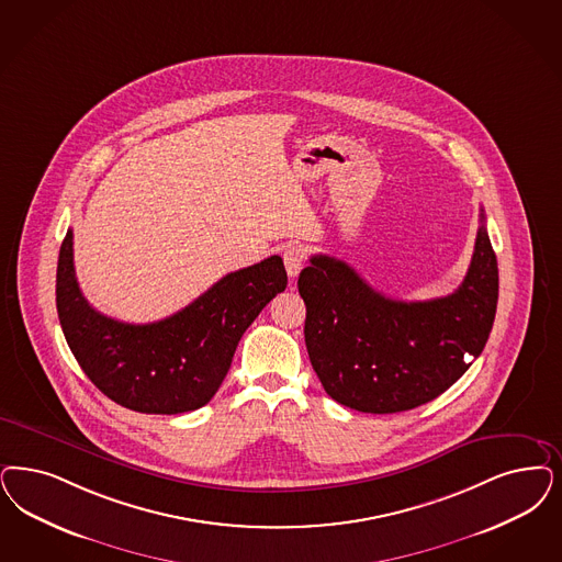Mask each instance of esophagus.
I'll list each match as a JSON object with an SVG mask.
<instances>
[{"instance_id": "esophagus-1", "label": "esophagus", "mask_w": 562, "mask_h": 562, "mask_svg": "<svg viewBox=\"0 0 562 562\" xmlns=\"http://www.w3.org/2000/svg\"><path fill=\"white\" fill-rule=\"evenodd\" d=\"M282 259H284V266H286L289 276L296 278L299 271L303 270V266H305V251H303L301 247H294V245H292V247L284 249Z\"/></svg>"}]
</instances>
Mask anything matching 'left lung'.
<instances>
[{"label": "left lung", "instance_id": "obj_1", "mask_svg": "<svg viewBox=\"0 0 562 562\" xmlns=\"http://www.w3.org/2000/svg\"><path fill=\"white\" fill-rule=\"evenodd\" d=\"M305 345L329 396L361 413L426 405L477 359L498 303V261L482 226L463 284L431 301H396L373 291L349 263L313 255L299 276Z\"/></svg>", "mask_w": 562, "mask_h": 562}]
</instances>
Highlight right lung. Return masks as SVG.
Listing matches in <instances>:
<instances>
[{"mask_svg": "<svg viewBox=\"0 0 562 562\" xmlns=\"http://www.w3.org/2000/svg\"><path fill=\"white\" fill-rule=\"evenodd\" d=\"M282 257L226 273L191 305L154 324H124L93 310L78 289L72 231L59 247L56 305L78 366L117 405L176 415L207 405L222 386L238 340L286 289Z\"/></svg>", "mask_w": 562, "mask_h": 562, "instance_id": "obj_1", "label": "right lung"}]
</instances>
